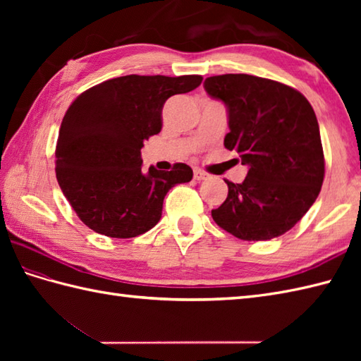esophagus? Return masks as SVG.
Listing matches in <instances>:
<instances>
[{"mask_svg": "<svg viewBox=\"0 0 361 361\" xmlns=\"http://www.w3.org/2000/svg\"><path fill=\"white\" fill-rule=\"evenodd\" d=\"M194 178L197 181H203V180H208L209 175L206 173V172H203L202 169H194Z\"/></svg>", "mask_w": 361, "mask_h": 361, "instance_id": "34e87169", "label": "esophagus"}]
</instances>
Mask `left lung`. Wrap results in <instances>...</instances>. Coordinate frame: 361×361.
<instances>
[{"label": "left lung", "instance_id": "8db88e82", "mask_svg": "<svg viewBox=\"0 0 361 361\" xmlns=\"http://www.w3.org/2000/svg\"><path fill=\"white\" fill-rule=\"evenodd\" d=\"M204 90L228 109L225 147L248 173L225 180L228 197L212 219L242 240H270L293 228L315 203L324 180L319 126L298 90L250 74L212 75Z\"/></svg>", "mask_w": 361, "mask_h": 361}]
</instances>
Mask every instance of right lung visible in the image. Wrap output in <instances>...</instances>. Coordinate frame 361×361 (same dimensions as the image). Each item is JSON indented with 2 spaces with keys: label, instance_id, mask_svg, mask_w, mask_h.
I'll list each match as a JSON object with an SVG mask.
<instances>
[{
  "label": "right lung",
  "instance_id": "right-lung-1",
  "mask_svg": "<svg viewBox=\"0 0 361 361\" xmlns=\"http://www.w3.org/2000/svg\"><path fill=\"white\" fill-rule=\"evenodd\" d=\"M202 75H122L83 91L66 110L56 145L59 186L93 231L130 239L147 233L164 197L192 180V169L142 171L144 141L163 127L161 111L175 94L195 90Z\"/></svg>",
  "mask_w": 361,
  "mask_h": 361
}]
</instances>
